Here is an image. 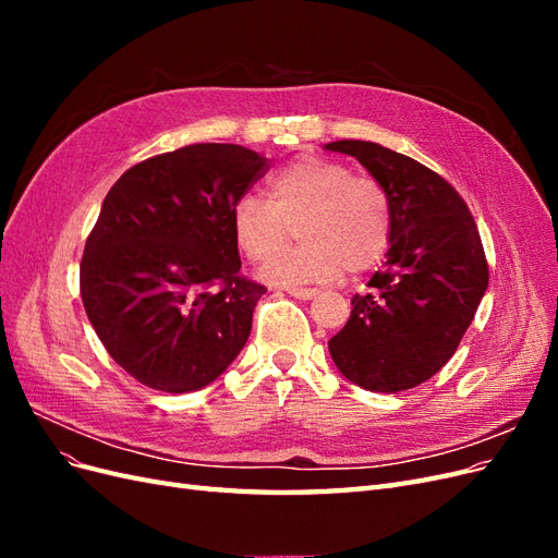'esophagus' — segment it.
<instances>
[{
	"label": "esophagus",
	"mask_w": 558,
	"mask_h": 558,
	"mask_svg": "<svg viewBox=\"0 0 558 558\" xmlns=\"http://www.w3.org/2000/svg\"><path fill=\"white\" fill-rule=\"evenodd\" d=\"M286 293L298 298V300H312V298L318 295L316 289H286Z\"/></svg>",
	"instance_id": "obj_1"
}]
</instances>
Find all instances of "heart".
<instances>
[{"instance_id":"1","label":"heart","mask_w":558,"mask_h":558,"mask_svg":"<svg viewBox=\"0 0 558 558\" xmlns=\"http://www.w3.org/2000/svg\"><path fill=\"white\" fill-rule=\"evenodd\" d=\"M232 238L251 260H265L296 228L301 244L263 265L283 286L328 281L377 265L391 244L393 207L384 185L347 165L302 156L267 181V202L244 195L230 211Z\"/></svg>"}]
</instances>
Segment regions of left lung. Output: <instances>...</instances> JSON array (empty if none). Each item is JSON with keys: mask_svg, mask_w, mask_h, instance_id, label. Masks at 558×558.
<instances>
[{"mask_svg": "<svg viewBox=\"0 0 558 558\" xmlns=\"http://www.w3.org/2000/svg\"><path fill=\"white\" fill-rule=\"evenodd\" d=\"M356 158L391 197L386 260L351 298L347 326L328 351L340 373L375 393L408 391L440 373L488 286L475 218L463 197L426 165L375 142L326 144Z\"/></svg>", "mask_w": 558, "mask_h": 558, "instance_id": "1", "label": "left lung"}]
</instances>
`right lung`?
I'll use <instances>...</instances> for the list:
<instances>
[{
	"instance_id": "1",
	"label": "right lung",
	"mask_w": 558,
	"mask_h": 558,
	"mask_svg": "<svg viewBox=\"0 0 558 558\" xmlns=\"http://www.w3.org/2000/svg\"><path fill=\"white\" fill-rule=\"evenodd\" d=\"M267 170L238 144H191L118 179L81 260L83 307L140 384L191 393L240 356L265 286L240 277L230 211Z\"/></svg>"
}]
</instances>
